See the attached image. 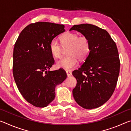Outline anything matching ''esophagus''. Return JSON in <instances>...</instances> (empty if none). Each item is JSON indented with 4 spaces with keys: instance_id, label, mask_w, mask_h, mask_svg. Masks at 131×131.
<instances>
[{
    "instance_id": "esophagus-1",
    "label": "esophagus",
    "mask_w": 131,
    "mask_h": 131,
    "mask_svg": "<svg viewBox=\"0 0 131 131\" xmlns=\"http://www.w3.org/2000/svg\"><path fill=\"white\" fill-rule=\"evenodd\" d=\"M66 74H67V76L68 77H70L72 75V72H70V71H69V70H66Z\"/></svg>"
}]
</instances>
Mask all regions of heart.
<instances>
[{"mask_svg":"<svg viewBox=\"0 0 131 131\" xmlns=\"http://www.w3.org/2000/svg\"><path fill=\"white\" fill-rule=\"evenodd\" d=\"M61 44L54 39L50 41V51L55 58H59L62 52V47L67 48L66 53L68 56L62 58L57 62V66L66 70H70L76 67L78 59H83L89 54L90 43L85 36H80L75 33L67 32L61 37ZM62 46H61V45Z\"/></svg>","mask_w":131,"mask_h":131,"instance_id":"obj_1","label":"heart"}]
</instances>
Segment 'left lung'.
I'll use <instances>...</instances> for the list:
<instances>
[{
  "label": "left lung",
  "mask_w": 131,
  "mask_h": 131,
  "mask_svg": "<svg viewBox=\"0 0 131 131\" xmlns=\"http://www.w3.org/2000/svg\"><path fill=\"white\" fill-rule=\"evenodd\" d=\"M73 30L87 37L90 43L85 61L72 73L77 80L73 95L82 107L97 108L110 99L116 88L120 67L118 50L107 31L96 26L75 25L70 29Z\"/></svg>",
  "instance_id": "obj_1"
}]
</instances>
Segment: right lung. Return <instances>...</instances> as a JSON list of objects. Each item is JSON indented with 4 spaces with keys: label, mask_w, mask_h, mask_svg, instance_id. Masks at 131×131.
<instances>
[{
    "label": "right lung",
    "mask_w": 131,
    "mask_h": 131,
    "mask_svg": "<svg viewBox=\"0 0 131 131\" xmlns=\"http://www.w3.org/2000/svg\"><path fill=\"white\" fill-rule=\"evenodd\" d=\"M65 31L63 25L37 22L26 26L15 43L13 64L14 80L24 99L36 107L49 105L55 97V87L67 77L61 69L49 70L54 63L50 43Z\"/></svg>",
    "instance_id": "1"
}]
</instances>
